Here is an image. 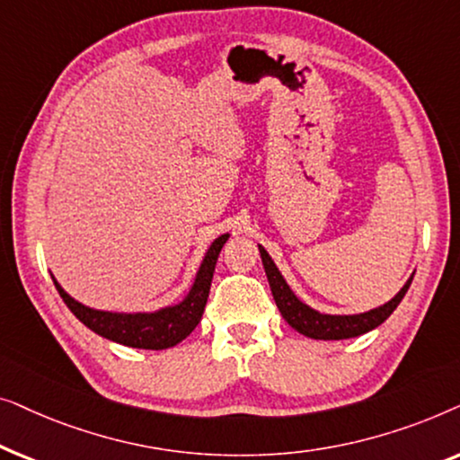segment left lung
Listing matches in <instances>:
<instances>
[{"mask_svg": "<svg viewBox=\"0 0 460 460\" xmlns=\"http://www.w3.org/2000/svg\"><path fill=\"white\" fill-rule=\"evenodd\" d=\"M257 247H260L263 270H266L270 288H272L274 301L276 305H279L282 318H285L295 331L301 332V335L310 339H323V341L351 339L376 329V326L383 324L389 316H392V312L400 305V301L404 299L408 287H411V282L414 279V274H411V279L404 282V287H402L392 299L385 301L383 305L373 307V310L360 314H326L314 310L312 305L301 301L297 295H295L293 288L288 287L285 276L280 274L279 266H276L268 251L263 249L261 244H257Z\"/></svg>", "mask_w": 460, "mask_h": 460, "instance_id": "8db88e82", "label": "left lung"}]
</instances>
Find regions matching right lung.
<instances>
[{
  "mask_svg": "<svg viewBox=\"0 0 460 460\" xmlns=\"http://www.w3.org/2000/svg\"><path fill=\"white\" fill-rule=\"evenodd\" d=\"M230 234L217 236L205 251L203 261L194 274V280L184 299L173 305L159 307L155 312H111V310H96L81 301L73 299L60 282L54 279L56 291L60 293L68 310L84 323L87 329L96 332V335L111 339V341L128 345V348L137 349H167L178 345L181 339H186L190 332L197 329L203 316V310L209 297V288L216 272V263L219 251L228 241Z\"/></svg>",
  "mask_w": 460,
  "mask_h": 460,
  "instance_id": "add662e5",
  "label": "right lung"
}]
</instances>
